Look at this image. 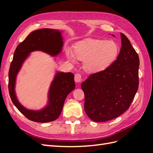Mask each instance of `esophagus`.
<instances>
[{
	"label": "esophagus",
	"mask_w": 153,
	"mask_h": 153,
	"mask_svg": "<svg viewBox=\"0 0 153 153\" xmlns=\"http://www.w3.org/2000/svg\"><path fill=\"white\" fill-rule=\"evenodd\" d=\"M75 81L77 83H79L82 81V76L80 74H75Z\"/></svg>",
	"instance_id": "esophagus-1"
}]
</instances>
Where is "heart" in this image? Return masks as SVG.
I'll use <instances>...</instances> for the list:
<instances>
[{
    "instance_id": "obj_1",
    "label": "heart",
    "mask_w": 153,
    "mask_h": 153,
    "mask_svg": "<svg viewBox=\"0 0 153 153\" xmlns=\"http://www.w3.org/2000/svg\"><path fill=\"white\" fill-rule=\"evenodd\" d=\"M119 51L117 44L113 41L87 39L76 44L73 53L68 49L66 56L72 62L75 58L84 61L85 70L93 74L105 71L112 65Z\"/></svg>"
}]
</instances>
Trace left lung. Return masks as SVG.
<instances>
[{
    "label": "left lung",
    "instance_id": "1",
    "mask_svg": "<svg viewBox=\"0 0 153 153\" xmlns=\"http://www.w3.org/2000/svg\"><path fill=\"white\" fill-rule=\"evenodd\" d=\"M121 50L112 65L92 74L81 84L85 112L95 122L121 115L129 108L138 90L139 58L127 37L121 33Z\"/></svg>",
    "mask_w": 153,
    "mask_h": 153
}]
</instances>
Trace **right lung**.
I'll return each mask as SVG.
<instances>
[{
  "mask_svg": "<svg viewBox=\"0 0 153 153\" xmlns=\"http://www.w3.org/2000/svg\"><path fill=\"white\" fill-rule=\"evenodd\" d=\"M63 45L62 31L42 29L30 33L23 42L18 45L14 53L9 71V92L13 104L30 121L48 123L59 117L67 96L75 88L74 75L71 72L55 73L48 90L47 105L43 108L36 110L25 108L17 98L15 85L18 73L31 52L41 51L55 57L62 52Z\"/></svg>",
  "mask_w": 153,
  "mask_h": 153,
  "instance_id": "add662e5",
  "label": "right lung"
}]
</instances>
